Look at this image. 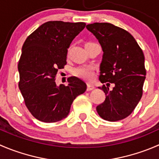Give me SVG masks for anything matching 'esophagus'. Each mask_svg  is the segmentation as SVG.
<instances>
[{"mask_svg":"<svg viewBox=\"0 0 159 159\" xmlns=\"http://www.w3.org/2000/svg\"><path fill=\"white\" fill-rule=\"evenodd\" d=\"M95 89V85L92 83H88L87 84V90L88 91H91V90H93Z\"/></svg>","mask_w":159,"mask_h":159,"instance_id":"obj_1","label":"esophagus"}]
</instances>
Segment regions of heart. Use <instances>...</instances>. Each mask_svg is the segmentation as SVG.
Returning a JSON list of instances; mask_svg holds the SVG:
<instances>
[{
	"mask_svg": "<svg viewBox=\"0 0 159 159\" xmlns=\"http://www.w3.org/2000/svg\"><path fill=\"white\" fill-rule=\"evenodd\" d=\"M75 74L80 78L90 79L93 76V67L90 65L82 66V67L75 69Z\"/></svg>",
	"mask_w": 159,
	"mask_h": 159,
	"instance_id": "b5f03b06",
	"label": "heart"
}]
</instances>
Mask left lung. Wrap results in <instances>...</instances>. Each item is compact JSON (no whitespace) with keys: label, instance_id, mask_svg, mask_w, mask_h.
<instances>
[{"label":"left lung","instance_id":"left-lung-1","mask_svg":"<svg viewBox=\"0 0 159 159\" xmlns=\"http://www.w3.org/2000/svg\"><path fill=\"white\" fill-rule=\"evenodd\" d=\"M103 51L99 81L106 86L98 89L106 99L96 107L100 117L118 121L128 116L141 100L145 80L144 56L135 39L127 31L110 23L87 25ZM112 83V89L108 88Z\"/></svg>","mask_w":159,"mask_h":159}]
</instances>
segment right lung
I'll return each mask as SVG.
<instances>
[{
	"label": "right lung",
	"mask_w": 159,
	"mask_h": 159,
	"mask_svg": "<svg viewBox=\"0 0 159 159\" xmlns=\"http://www.w3.org/2000/svg\"><path fill=\"white\" fill-rule=\"evenodd\" d=\"M84 22L47 21L28 36L21 49L18 83L25 103L35 119L54 123L66 118L72 102L86 91L85 82L70 77L57 85L58 70L67 64V49L85 27Z\"/></svg>",
	"instance_id": "add662e5"
}]
</instances>
